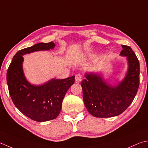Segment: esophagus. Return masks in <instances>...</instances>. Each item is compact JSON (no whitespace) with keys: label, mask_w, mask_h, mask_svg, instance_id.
Here are the masks:
<instances>
[{"label":"esophagus","mask_w":148,"mask_h":148,"mask_svg":"<svg viewBox=\"0 0 148 148\" xmlns=\"http://www.w3.org/2000/svg\"><path fill=\"white\" fill-rule=\"evenodd\" d=\"M82 80V75L78 73V74H77L76 75H75V81L77 82H81Z\"/></svg>","instance_id":"1"}]
</instances>
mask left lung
Returning <instances> with one entry per match:
<instances>
[{"label": "left lung", "mask_w": 148, "mask_h": 148, "mask_svg": "<svg viewBox=\"0 0 148 148\" xmlns=\"http://www.w3.org/2000/svg\"><path fill=\"white\" fill-rule=\"evenodd\" d=\"M121 55L126 56L129 68L117 86L107 84L100 75L86 74L81 82L83 100L88 112L96 117H110L123 113L133 101L139 86V62L131 47L121 45Z\"/></svg>", "instance_id": "8db88e82"}]
</instances>
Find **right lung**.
Returning a JSON list of instances; mask_svg holds the SVG:
<instances>
[{
	"mask_svg": "<svg viewBox=\"0 0 148 148\" xmlns=\"http://www.w3.org/2000/svg\"><path fill=\"white\" fill-rule=\"evenodd\" d=\"M53 42L36 44L19 50L13 58L7 72L9 92L15 106L25 116L38 122L56 119L62 108L63 98L75 82V76L65 79H52L40 86L31 85L23 73L24 54L39 50H49Z\"/></svg>",
	"mask_w": 148,
	"mask_h": 148,
	"instance_id": "add662e5",
	"label": "right lung"
}]
</instances>
